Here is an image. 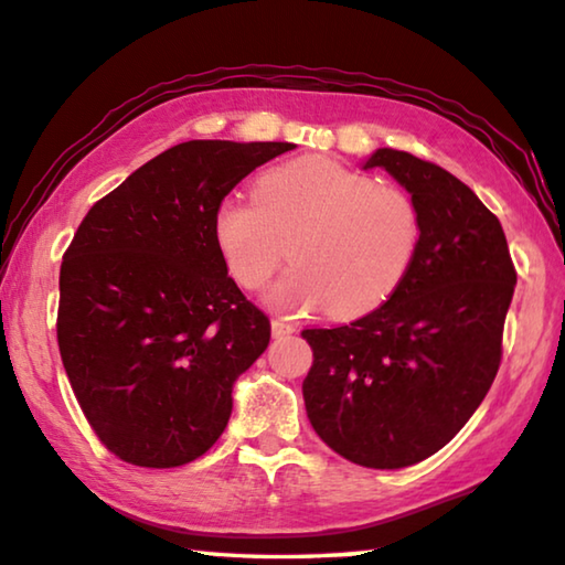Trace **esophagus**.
<instances>
[{
	"instance_id": "34e87169",
	"label": "esophagus",
	"mask_w": 565,
	"mask_h": 565,
	"mask_svg": "<svg viewBox=\"0 0 565 565\" xmlns=\"http://www.w3.org/2000/svg\"><path fill=\"white\" fill-rule=\"evenodd\" d=\"M295 332V324L292 322H285V320H273V338H288V334Z\"/></svg>"
}]
</instances>
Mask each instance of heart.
Here are the masks:
<instances>
[{
  "label": "heart",
  "instance_id": "heart-1",
  "mask_svg": "<svg viewBox=\"0 0 565 565\" xmlns=\"http://www.w3.org/2000/svg\"><path fill=\"white\" fill-rule=\"evenodd\" d=\"M213 233L245 290L270 280L288 245L295 267L267 295L273 308L310 312L324 305L330 318L352 320L397 292L417 257L422 221L399 188L330 158H300L270 168L255 201H223Z\"/></svg>",
  "mask_w": 565,
  "mask_h": 565
}]
</instances>
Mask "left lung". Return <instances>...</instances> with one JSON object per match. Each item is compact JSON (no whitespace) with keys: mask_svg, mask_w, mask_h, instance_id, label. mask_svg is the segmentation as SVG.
<instances>
[{"mask_svg":"<svg viewBox=\"0 0 565 565\" xmlns=\"http://www.w3.org/2000/svg\"><path fill=\"white\" fill-rule=\"evenodd\" d=\"M364 168H384L412 193L419 250L377 310L302 330L312 348L302 397L332 451L367 469H402L449 444L487 397L516 267L499 217L457 175L394 148H377Z\"/></svg>","mask_w":565,"mask_h":565,"instance_id":"left-lung-1","label":"left lung"}]
</instances>
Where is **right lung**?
Returning a JSON list of instances; mask_svg holds the SVG:
<instances>
[{
  "mask_svg": "<svg viewBox=\"0 0 565 565\" xmlns=\"http://www.w3.org/2000/svg\"><path fill=\"white\" fill-rule=\"evenodd\" d=\"M295 143L185 141L92 205L58 273L56 340L78 407L118 459L173 469L213 447L270 320L227 275L223 198Z\"/></svg>",
  "mask_w": 565,
  "mask_h": 565,
  "instance_id": "right-lung-1",
  "label": "right lung"
}]
</instances>
